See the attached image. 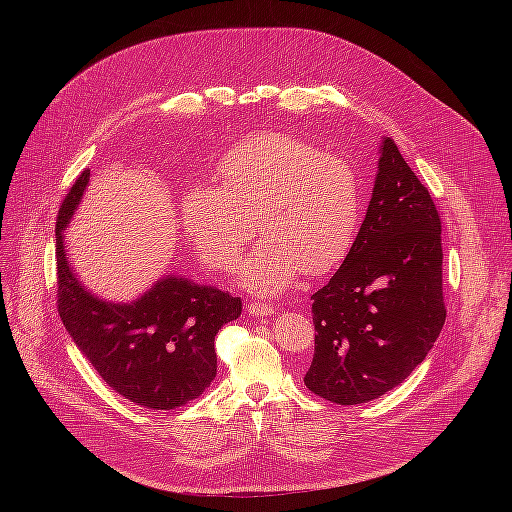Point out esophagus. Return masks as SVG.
Wrapping results in <instances>:
<instances>
[{
  "label": "esophagus",
  "instance_id": "esophagus-1",
  "mask_svg": "<svg viewBox=\"0 0 512 512\" xmlns=\"http://www.w3.org/2000/svg\"><path fill=\"white\" fill-rule=\"evenodd\" d=\"M247 312H249V316L261 318V316H271L275 312V308H273V304H267V302H249Z\"/></svg>",
  "mask_w": 512,
  "mask_h": 512
}]
</instances>
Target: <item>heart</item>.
Listing matches in <instances>:
<instances>
[{"mask_svg": "<svg viewBox=\"0 0 512 512\" xmlns=\"http://www.w3.org/2000/svg\"><path fill=\"white\" fill-rule=\"evenodd\" d=\"M216 172L223 184L194 182L182 200L184 227L208 267L235 269L257 225L265 235L241 265L257 294L287 287L302 269L330 273L352 251L360 190L344 158L296 135L261 131L227 148Z\"/></svg>", "mask_w": 512, "mask_h": 512, "instance_id": "obj_1", "label": "heart"}]
</instances>
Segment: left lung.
I'll list each match as a JSON object with an SVG mask.
<instances>
[{"instance_id":"8db88e82","label":"left lung","mask_w":512,"mask_h":512,"mask_svg":"<svg viewBox=\"0 0 512 512\" xmlns=\"http://www.w3.org/2000/svg\"><path fill=\"white\" fill-rule=\"evenodd\" d=\"M356 243L312 296L306 387L332 403L373 401L403 383L446 322L442 221L391 137Z\"/></svg>"}]
</instances>
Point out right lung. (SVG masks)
I'll use <instances>...</instances> for the list:
<instances>
[{
    "mask_svg": "<svg viewBox=\"0 0 512 512\" xmlns=\"http://www.w3.org/2000/svg\"><path fill=\"white\" fill-rule=\"evenodd\" d=\"M83 170L56 216V304L68 334L99 377L148 409H176L198 399L216 377L214 336L241 316V298L164 277L133 304L103 302L72 273L62 231L89 184Z\"/></svg>",
    "mask_w": 512,
    "mask_h": 512,
    "instance_id": "obj_1",
    "label": "right lung"
}]
</instances>
